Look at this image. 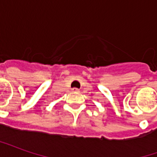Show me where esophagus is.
<instances>
[{
    "mask_svg": "<svg viewBox=\"0 0 157 157\" xmlns=\"http://www.w3.org/2000/svg\"><path fill=\"white\" fill-rule=\"evenodd\" d=\"M79 91L80 90L78 88H72V92H79Z\"/></svg>",
    "mask_w": 157,
    "mask_h": 157,
    "instance_id": "1",
    "label": "esophagus"
}]
</instances>
